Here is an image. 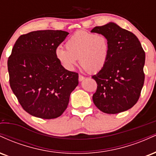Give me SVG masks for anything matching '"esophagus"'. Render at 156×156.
I'll return each instance as SVG.
<instances>
[{"label": "esophagus", "instance_id": "1", "mask_svg": "<svg viewBox=\"0 0 156 156\" xmlns=\"http://www.w3.org/2000/svg\"><path fill=\"white\" fill-rule=\"evenodd\" d=\"M85 79V77L81 76V75H79V76H78V80H80V81H82V80H83Z\"/></svg>", "mask_w": 156, "mask_h": 156}]
</instances>
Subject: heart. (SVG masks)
<instances>
[{
	"label": "heart",
	"instance_id": "b5f03b06",
	"mask_svg": "<svg viewBox=\"0 0 156 156\" xmlns=\"http://www.w3.org/2000/svg\"><path fill=\"white\" fill-rule=\"evenodd\" d=\"M65 48H58L55 56L66 69H73L79 58L80 66L85 70L96 73L107 63L110 44L104 34L78 31L67 39Z\"/></svg>",
	"mask_w": 156,
	"mask_h": 156
}]
</instances>
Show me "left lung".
Returning <instances> with one entry per match:
<instances>
[{"label":"left lung","mask_w":156,"mask_h":156,"mask_svg":"<svg viewBox=\"0 0 156 156\" xmlns=\"http://www.w3.org/2000/svg\"><path fill=\"white\" fill-rule=\"evenodd\" d=\"M106 36L110 49L107 63L96 75L92 97L97 108L106 114L128 110L137 103L144 82L145 53L136 36L114 23L91 31Z\"/></svg>","instance_id":"obj_1"}]
</instances>
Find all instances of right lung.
Returning a JSON list of instances; mask_svg holds the SVG:
<instances>
[{"label": "right lung", "instance_id": "obj_1", "mask_svg": "<svg viewBox=\"0 0 156 156\" xmlns=\"http://www.w3.org/2000/svg\"><path fill=\"white\" fill-rule=\"evenodd\" d=\"M68 34L61 30L31 31L21 35L12 48L7 62L11 89L32 116L60 117L78 86V73L64 69L55 56Z\"/></svg>", "mask_w": 156, "mask_h": 156}]
</instances>
